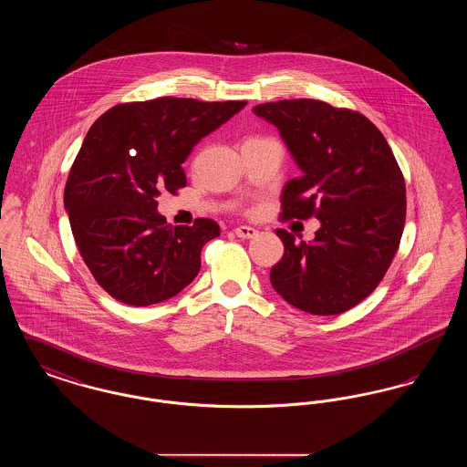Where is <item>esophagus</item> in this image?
Segmentation results:
<instances>
[{"instance_id": "34e87169", "label": "esophagus", "mask_w": 467, "mask_h": 467, "mask_svg": "<svg viewBox=\"0 0 467 467\" xmlns=\"http://www.w3.org/2000/svg\"><path fill=\"white\" fill-rule=\"evenodd\" d=\"M234 234L238 238H244V240H252V238L257 236V229H254L250 225H240V227L234 229Z\"/></svg>"}]
</instances>
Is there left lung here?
Instances as JSON below:
<instances>
[{
    "label": "left lung",
    "instance_id": "left-lung-1",
    "mask_svg": "<svg viewBox=\"0 0 467 467\" xmlns=\"http://www.w3.org/2000/svg\"><path fill=\"white\" fill-rule=\"evenodd\" d=\"M254 113L280 131L301 170L282 191V219L320 221L310 244L276 231L285 252L271 267L273 289L311 315L354 308L400 246L406 187L396 157L369 119L318 99L265 103Z\"/></svg>",
    "mask_w": 467,
    "mask_h": 467
}]
</instances>
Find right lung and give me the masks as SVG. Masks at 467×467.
Segmentation results:
<instances>
[{"mask_svg": "<svg viewBox=\"0 0 467 467\" xmlns=\"http://www.w3.org/2000/svg\"><path fill=\"white\" fill-rule=\"evenodd\" d=\"M244 105L157 98L117 105L90 126L67 180L65 210L84 263L111 297L149 306L198 276L201 248L221 234L219 223L171 225L157 196L185 187L183 161Z\"/></svg>", "mask_w": 467, "mask_h": 467, "instance_id": "obj_1", "label": "right lung"}]
</instances>
